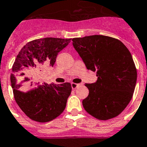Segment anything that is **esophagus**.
<instances>
[{
    "label": "esophagus",
    "mask_w": 147,
    "mask_h": 147,
    "mask_svg": "<svg viewBox=\"0 0 147 147\" xmlns=\"http://www.w3.org/2000/svg\"><path fill=\"white\" fill-rule=\"evenodd\" d=\"M80 85V83H74V82H72V83H71V87H72L73 89H76Z\"/></svg>",
    "instance_id": "34e87169"
}]
</instances>
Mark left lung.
Here are the masks:
<instances>
[{
    "mask_svg": "<svg viewBox=\"0 0 147 147\" xmlns=\"http://www.w3.org/2000/svg\"><path fill=\"white\" fill-rule=\"evenodd\" d=\"M73 46L98 80L86 83L89 93L82 100L88 114L99 120L119 115L131 100L137 69L131 54L120 40L104 35L73 38Z\"/></svg>",
    "mask_w": 147,
    "mask_h": 147,
    "instance_id": "1",
    "label": "left lung"
}]
</instances>
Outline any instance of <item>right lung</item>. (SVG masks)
<instances>
[{"label":"right lung","instance_id":"1","mask_svg":"<svg viewBox=\"0 0 147 147\" xmlns=\"http://www.w3.org/2000/svg\"><path fill=\"white\" fill-rule=\"evenodd\" d=\"M71 40H34L25 45L16 56L10 75L13 95L20 109L34 121H52L66 107L72 90L71 83L47 84L40 82V76L47 67L54 65L59 53Z\"/></svg>","mask_w":147,"mask_h":147}]
</instances>
